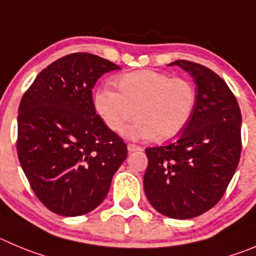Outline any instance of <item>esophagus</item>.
<instances>
[{
	"mask_svg": "<svg viewBox=\"0 0 256 256\" xmlns=\"http://www.w3.org/2000/svg\"><path fill=\"white\" fill-rule=\"evenodd\" d=\"M128 150H130V152H137V150H142V148H140V146H136V144H132V143H130V144H128Z\"/></svg>",
	"mask_w": 256,
	"mask_h": 256,
	"instance_id": "obj_1",
	"label": "esophagus"
}]
</instances>
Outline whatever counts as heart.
Instances as JSON below:
<instances>
[{"label": "heart", "instance_id": "heart-1", "mask_svg": "<svg viewBox=\"0 0 256 256\" xmlns=\"http://www.w3.org/2000/svg\"><path fill=\"white\" fill-rule=\"evenodd\" d=\"M116 86L119 92L110 86L99 90L96 108L114 132H120L136 114L138 118L124 132L130 140H174L187 126L196 103L192 82L156 70L120 75Z\"/></svg>", "mask_w": 256, "mask_h": 256}]
</instances>
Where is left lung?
I'll list each match as a JSON object with an SVG mask.
<instances>
[{"mask_svg":"<svg viewBox=\"0 0 256 256\" xmlns=\"http://www.w3.org/2000/svg\"><path fill=\"white\" fill-rule=\"evenodd\" d=\"M196 84V103L184 130L172 142L146 150V196L160 214L192 218L212 208L225 194L242 153V113L235 96L216 72L176 60Z\"/></svg>","mask_w":256,"mask_h":256,"instance_id":"left-lung-1","label":"left lung"}]
</instances>
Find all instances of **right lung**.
<instances>
[{"label": "right lung", "mask_w": 256, "mask_h": 256, "mask_svg": "<svg viewBox=\"0 0 256 256\" xmlns=\"http://www.w3.org/2000/svg\"><path fill=\"white\" fill-rule=\"evenodd\" d=\"M120 68L93 54L58 59L21 99L17 154L36 197L58 215L98 208L126 158V146L96 114L92 89Z\"/></svg>", "instance_id": "add662e5"}]
</instances>
